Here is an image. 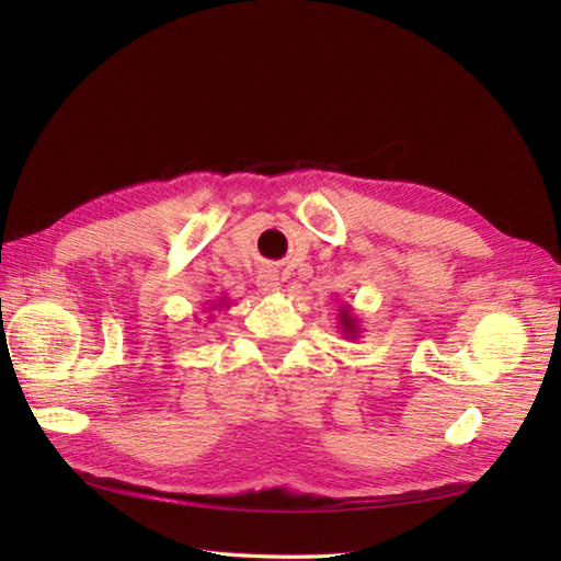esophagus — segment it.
<instances>
[{"mask_svg":"<svg viewBox=\"0 0 561 561\" xmlns=\"http://www.w3.org/2000/svg\"><path fill=\"white\" fill-rule=\"evenodd\" d=\"M257 289L262 294H274L282 289V279H279V272L274 267H265L257 274Z\"/></svg>","mask_w":561,"mask_h":561,"instance_id":"34e87169","label":"esophagus"}]
</instances>
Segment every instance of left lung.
Segmentation results:
<instances>
[{
	"label": "left lung",
	"instance_id": "obj_1",
	"mask_svg": "<svg viewBox=\"0 0 561 561\" xmlns=\"http://www.w3.org/2000/svg\"><path fill=\"white\" fill-rule=\"evenodd\" d=\"M337 320H340V330H342V335L347 337V340H356V337L362 335V320L356 318L354 308H352L350 304H344V306L340 308Z\"/></svg>",
	"mask_w": 561,
	"mask_h": 561
}]
</instances>
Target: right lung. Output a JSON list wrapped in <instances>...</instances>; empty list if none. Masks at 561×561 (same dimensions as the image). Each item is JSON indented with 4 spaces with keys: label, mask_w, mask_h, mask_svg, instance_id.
<instances>
[{
    "label": "right lung",
    "mask_w": 561,
    "mask_h": 561,
    "mask_svg": "<svg viewBox=\"0 0 561 561\" xmlns=\"http://www.w3.org/2000/svg\"><path fill=\"white\" fill-rule=\"evenodd\" d=\"M214 308H219V311H221V308H229V301H226L224 296H221V301H219V304H214V306H211V311H214Z\"/></svg>",
    "instance_id": "obj_1"
}]
</instances>
